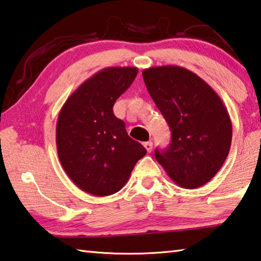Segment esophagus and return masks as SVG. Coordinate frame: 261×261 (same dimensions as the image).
<instances>
[{"mask_svg":"<svg viewBox=\"0 0 261 261\" xmlns=\"http://www.w3.org/2000/svg\"><path fill=\"white\" fill-rule=\"evenodd\" d=\"M143 145H144V148L147 149L148 152H151V150H152V142H151V141H148V142H144Z\"/></svg>","mask_w":261,"mask_h":261,"instance_id":"1","label":"esophagus"}]
</instances>
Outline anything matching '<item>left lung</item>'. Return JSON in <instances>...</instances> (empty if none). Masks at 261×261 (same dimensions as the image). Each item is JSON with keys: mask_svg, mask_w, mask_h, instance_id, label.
Segmentation results:
<instances>
[{"mask_svg": "<svg viewBox=\"0 0 261 261\" xmlns=\"http://www.w3.org/2000/svg\"><path fill=\"white\" fill-rule=\"evenodd\" d=\"M142 75L172 133L168 148L154 151L157 162L181 188L207 184L223 165L231 144V121L221 98L185 67H149Z\"/></svg>", "mask_w": 261, "mask_h": 261, "instance_id": "8db88e82", "label": "left lung"}]
</instances>
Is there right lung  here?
Masks as SVG:
<instances>
[{
  "label": "right lung",
  "mask_w": 261,
  "mask_h": 261,
  "mask_svg": "<svg viewBox=\"0 0 261 261\" xmlns=\"http://www.w3.org/2000/svg\"><path fill=\"white\" fill-rule=\"evenodd\" d=\"M136 75V67L103 68L73 91L58 114L59 162L74 185L90 195L116 194L147 153L113 114L114 102Z\"/></svg>",
  "instance_id": "add662e5"
}]
</instances>
